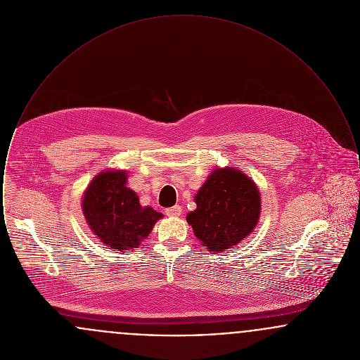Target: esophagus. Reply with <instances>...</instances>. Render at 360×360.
I'll return each instance as SVG.
<instances>
[{
  "label": "esophagus",
  "mask_w": 360,
  "mask_h": 360,
  "mask_svg": "<svg viewBox=\"0 0 360 360\" xmlns=\"http://www.w3.org/2000/svg\"><path fill=\"white\" fill-rule=\"evenodd\" d=\"M181 213H182V207L179 205L172 206V207L166 209V214L170 216V217H178V216H181Z\"/></svg>",
  "instance_id": "34e87169"
}]
</instances>
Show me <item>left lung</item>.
Here are the masks:
<instances>
[{
  "instance_id": "8db88e82",
  "label": "left lung",
  "mask_w": 360,
  "mask_h": 360,
  "mask_svg": "<svg viewBox=\"0 0 360 360\" xmlns=\"http://www.w3.org/2000/svg\"><path fill=\"white\" fill-rule=\"evenodd\" d=\"M186 217L197 239L217 254L245 239L257 226L260 195L255 184L235 169H216L195 195Z\"/></svg>"
}]
</instances>
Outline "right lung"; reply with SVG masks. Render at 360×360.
Masks as SVG:
<instances>
[{
    "label": "right lung",
    "mask_w": 360,
    "mask_h": 360,
    "mask_svg": "<svg viewBox=\"0 0 360 360\" xmlns=\"http://www.w3.org/2000/svg\"><path fill=\"white\" fill-rule=\"evenodd\" d=\"M125 184L124 172H101L89 185L82 202L93 233L108 247L122 252L137 248L163 217L153 207L140 206L135 191Z\"/></svg>",
    "instance_id": "add662e5"
}]
</instances>
